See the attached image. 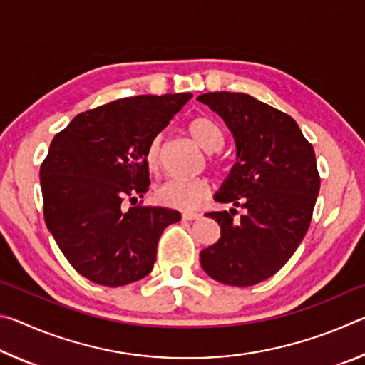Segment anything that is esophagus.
<instances>
[{
	"label": "esophagus",
	"instance_id": "34e87169",
	"mask_svg": "<svg viewBox=\"0 0 365 365\" xmlns=\"http://www.w3.org/2000/svg\"><path fill=\"white\" fill-rule=\"evenodd\" d=\"M182 217L185 220H195V219H200L201 214H197V212H183Z\"/></svg>",
	"mask_w": 365,
	"mask_h": 365
}]
</instances>
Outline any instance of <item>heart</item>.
Returning a JSON list of instances; mask_svg holds the SVG:
<instances>
[{"label": "heart", "instance_id": "heart-1", "mask_svg": "<svg viewBox=\"0 0 365 365\" xmlns=\"http://www.w3.org/2000/svg\"><path fill=\"white\" fill-rule=\"evenodd\" d=\"M188 133L195 143L206 153H217L224 146V132L211 117L200 115L188 123ZM145 160L150 170H158L160 164V137H154L146 148ZM209 195V183L205 178H170L156 190V200L160 205L193 211Z\"/></svg>", "mask_w": 365, "mask_h": 365}]
</instances>
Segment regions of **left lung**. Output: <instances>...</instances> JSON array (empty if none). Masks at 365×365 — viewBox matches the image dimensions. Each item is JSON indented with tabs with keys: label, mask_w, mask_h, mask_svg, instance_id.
I'll return each mask as SVG.
<instances>
[{
	"label": "left lung",
	"mask_w": 365,
	"mask_h": 365,
	"mask_svg": "<svg viewBox=\"0 0 365 365\" xmlns=\"http://www.w3.org/2000/svg\"><path fill=\"white\" fill-rule=\"evenodd\" d=\"M197 101L232 132L237 163L214 200L230 211L209 212L220 238L200 252L215 282L251 287L277 274L304 238L320 188L316 153L293 117L245 93L214 91ZM235 207L245 209L235 220Z\"/></svg>",
	"instance_id": "obj_1"
}]
</instances>
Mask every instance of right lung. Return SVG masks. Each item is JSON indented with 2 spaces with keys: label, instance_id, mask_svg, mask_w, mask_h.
<instances>
[{
  "label": "right lung",
  "instance_id": "1",
  "mask_svg": "<svg viewBox=\"0 0 365 365\" xmlns=\"http://www.w3.org/2000/svg\"><path fill=\"white\" fill-rule=\"evenodd\" d=\"M191 93L122 98L76 115L53 138L40 169L49 233L80 275L123 287L153 270L164 228L180 220L168 207L135 206L150 187L145 153Z\"/></svg>",
  "mask_w": 365,
  "mask_h": 365
}]
</instances>
